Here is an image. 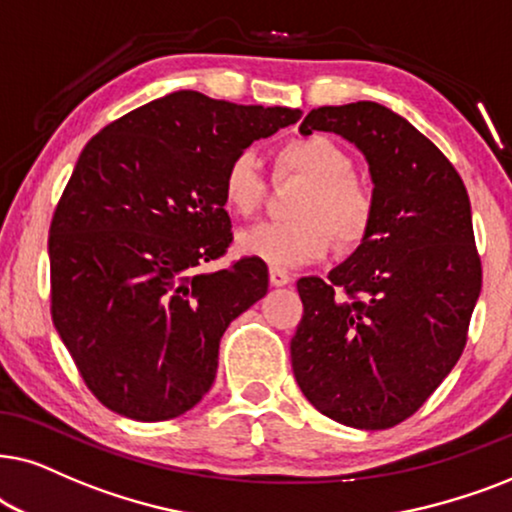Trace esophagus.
<instances>
[{
    "label": "esophagus",
    "mask_w": 512,
    "mask_h": 512,
    "mask_svg": "<svg viewBox=\"0 0 512 512\" xmlns=\"http://www.w3.org/2000/svg\"><path fill=\"white\" fill-rule=\"evenodd\" d=\"M269 281H271V285H276V288H281V285L290 283V274H288V271L278 269V267H271L269 269Z\"/></svg>",
    "instance_id": "34e87169"
}]
</instances>
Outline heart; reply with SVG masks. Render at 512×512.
Here are the masks:
<instances>
[{
	"label": "heart",
	"mask_w": 512,
	"mask_h": 512,
	"mask_svg": "<svg viewBox=\"0 0 512 512\" xmlns=\"http://www.w3.org/2000/svg\"><path fill=\"white\" fill-rule=\"evenodd\" d=\"M353 168V156L325 135L285 140L276 149L278 175L292 173L306 180L292 206L295 220L245 229L238 236V248L278 269L320 260L330 252L332 241L342 252L360 248L377 220V194ZM222 199L224 206L241 217L255 215L262 208L267 180L255 154L241 152L227 163Z\"/></svg>",
	"instance_id": "1"
}]
</instances>
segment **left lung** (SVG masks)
<instances>
[{
  "label": "left lung",
  "instance_id": "8db88e82",
  "mask_svg": "<svg viewBox=\"0 0 512 512\" xmlns=\"http://www.w3.org/2000/svg\"><path fill=\"white\" fill-rule=\"evenodd\" d=\"M299 131L365 154L377 220L351 260L297 281L292 372L320 414L381 431L410 419L466 349L482 288L468 192L424 133L377 102L311 109Z\"/></svg>",
  "mask_w": 512,
  "mask_h": 512
}]
</instances>
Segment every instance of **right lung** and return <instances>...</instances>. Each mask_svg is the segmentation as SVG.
Masks as SVG:
<instances>
[{
    "mask_svg": "<svg viewBox=\"0 0 512 512\" xmlns=\"http://www.w3.org/2000/svg\"><path fill=\"white\" fill-rule=\"evenodd\" d=\"M299 117L177 91L88 140L49 229L51 318L107 410L175 419L213 386L224 330L269 288L260 257L203 271L234 241L224 168Z\"/></svg>",
    "mask_w": 512,
    "mask_h": 512,
    "instance_id": "add662e5",
    "label": "right lung"
}]
</instances>
